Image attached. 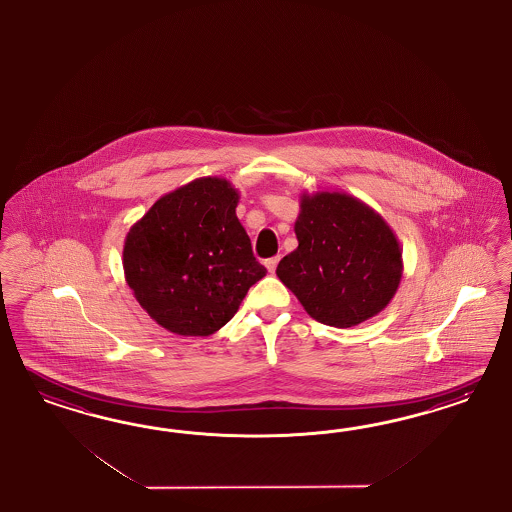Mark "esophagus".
Instances as JSON below:
<instances>
[{"instance_id":"obj_1","label":"esophagus","mask_w":512,"mask_h":512,"mask_svg":"<svg viewBox=\"0 0 512 512\" xmlns=\"http://www.w3.org/2000/svg\"><path fill=\"white\" fill-rule=\"evenodd\" d=\"M279 257H272V259H266L264 261V266H266V270L270 272V274H274L276 272V268H278Z\"/></svg>"}]
</instances>
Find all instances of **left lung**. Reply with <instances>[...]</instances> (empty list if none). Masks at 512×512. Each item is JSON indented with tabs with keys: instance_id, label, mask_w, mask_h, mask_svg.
Wrapping results in <instances>:
<instances>
[{
	"instance_id": "1",
	"label": "left lung",
	"mask_w": 512,
	"mask_h": 512,
	"mask_svg": "<svg viewBox=\"0 0 512 512\" xmlns=\"http://www.w3.org/2000/svg\"><path fill=\"white\" fill-rule=\"evenodd\" d=\"M295 234L298 248L276 274L310 317L349 328L387 308L402 281V248L372 206L341 191L302 193Z\"/></svg>"
}]
</instances>
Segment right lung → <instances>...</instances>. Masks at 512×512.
<instances>
[{
    "label": "right lung",
    "mask_w": 512,
    "mask_h": 512,
    "mask_svg": "<svg viewBox=\"0 0 512 512\" xmlns=\"http://www.w3.org/2000/svg\"><path fill=\"white\" fill-rule=\"evenodd\" d=\"M238 199L229 180L197 178L157 199L125 236V281L172 334H214L266 276L236 217Z\"/></svg>",
    "instance_id": "obj_1"
}]
</instances>
